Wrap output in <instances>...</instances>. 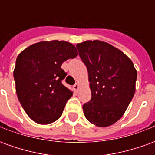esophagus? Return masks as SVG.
<instances>
[{
  "label": "esophagus",
  "instance_id": "34e87169",
  "mask_svg": "<svg viewBox=\"0 0 155 155\" xmlns=\"http://www.w3.org/2000/svg\"><path fill=\"white\" fill-rule=\"evenodd\" d=\"M73 88H74V91H75V92H77L78 90L80 89V84H78V83H76V84H74V86H73Z\"/></svg>",
  "mask_w": 155,
  "mask_h": 155
}]
</instances>
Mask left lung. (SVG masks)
<instances>
[{
  "mask_svg": "<svg viewBox=\"0 0 155 155\" xmlns=\"http://www.w3.org/2000/svg\"><path fill=\"white\" fill-rule=\"evenodd\" d=\"M88 71L91 100L83 105L85 118L98 127L113 124L121 117L135 92L137 71L132 61L104 41L76 45Z\"/></svg>",
  "mask_w": 155,
  "mask_h": 155,
  "instance_id": "left-lung-1",
  "label": "left lung"
}]
</instances>
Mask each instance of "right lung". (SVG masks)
<instances>
[{
  "label": "right lung",
  "instance_id": "obj_1",
  "mask_svg": "<svg viewBox=\"0 0 155 155\" xmlns=\"http://www.w3.org/2000/svg\"><path fill=\"white\" fill-rule=\"evenodd\" d=\"M78 55L74 45L57 40L30 45L16 58L14 69L15 91L31 119L40 124L57 120L73 92L61 81L66 73L61 64Z\"/></svg>",
  "mask_w": 155,
  "mask_h": 155
}]
</instances>
